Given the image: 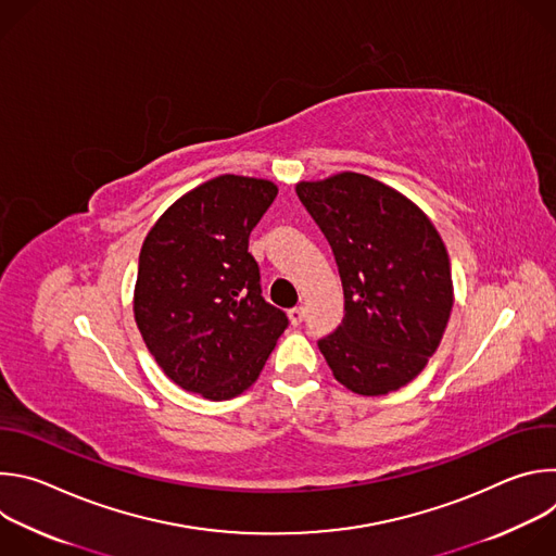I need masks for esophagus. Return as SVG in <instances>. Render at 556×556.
I'll list each match as a JSON object with an SVG mask.
<instances>
[{
  "mask_svg": "<svg viewBox=\"0 0 556 556\" xmlns=\"http://www.w3.org/2000/svg\"><path fill=\"white\" fill-rule=\"evenodd\" d=\"M288 316H290V324H292V326H301L303 319H305V309H303L301 305H296V307H292V309L288 312Z\"/></svg>",
  "mask_w": 556,
  "mask_h": 556,
  "instance_id": "esophagus-1",
  "label": "esophagus"
}]
</instances>
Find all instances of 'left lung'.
<instances>
[{
    "label": "left lung",
    "instance_id": "left-lung-1",
    "mask_svg": "<svg viewBox=\"0 0 556 556\" xmlns=\"http://www.w3.org/2000/svg\"><path fill=\"white\" fill-rule=\"evenodd\" d=\"M296 195L343 283V321L319 341L334 378L361 395L405 387L435 354L453 307L440 232L409 198L363 174L299 182Z\"/></svg>",
    "mask_w": 556,
    "mask_h": 556
}]
</instances>
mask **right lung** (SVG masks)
<instances>
[{"label":"right lung","instance_id":"1","mask_svg":"<svg viewBox=\"0 0 556 556\" xmlns=\"http://www.w3.org/2000/svg\"><path fill=\"white\" fill-rule=\"evenodd\" d=\"M275 198L270 180L217 176L174 202L142 242L136 326L161 369L206 401L249 389L288 328L249 253Z\"/></svg>","mask_w":556,"mask_h":556}]
</instances>
